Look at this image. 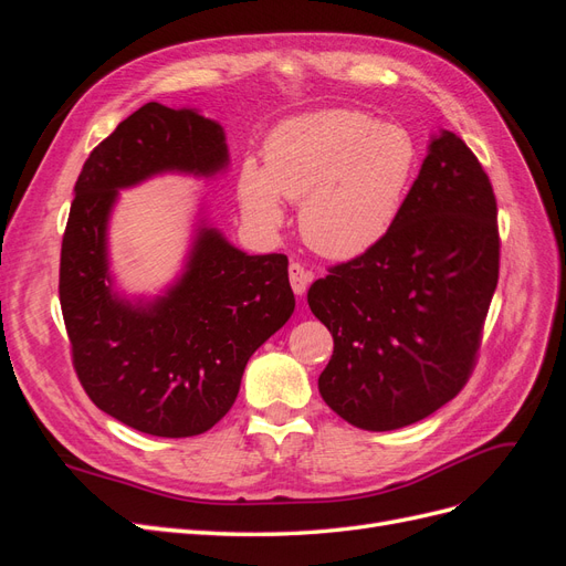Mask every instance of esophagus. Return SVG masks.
Returning <instances> with one entry per match:
<instances>
[{"instance_id":"1","label":"esophagus","mask_w":566,"mask_h":566,"mask_svg":"<svg viewBox=\"0 0 566 566\" xmlns=\"http://www.w3.org/2000/svg\"><path fill=\"white\" fill-rule=\"evenodd\" d=\"M287 276H290V285H293V293L295 295H304L306 293V285H310V281H312V273L306 271L300 262H290Z\"/></svg>"}]
</instances>
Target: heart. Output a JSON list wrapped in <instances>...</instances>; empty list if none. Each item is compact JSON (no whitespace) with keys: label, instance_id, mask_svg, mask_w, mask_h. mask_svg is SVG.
Returning a JSON list of instances; mask_svg holds the SVG:
<instances>
[{"label":"heart","instance_id":"b5f03b06","mask_svg":"<svg viewBox=\"0 0 566 566\" xmlns=\"http://www.w3.org/2000/svg\"><path fill=\"white\" fill-rule=\"evenodd\" d=\"M418 142L397 123L358 111H318L271 134L264 165L248 158L238 200L262 227L283 221V198L302 200L304 241L333 260L378 245L397 221L418 169Z\"/></svg>","mask_w":566,"mask_h":566}]
</instances>
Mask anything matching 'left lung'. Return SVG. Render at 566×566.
I'll return each instance as SVG.
<instances>
[{"mask_svg":"<svg viewBox=\"0 0 566 566\" xmlns=\"http://www.w3.org/2000/svg\"><path fill=\"white\" fill-rule=\"evenodd\" d=\"M495 214L482 163L443 129L389 233L310 287L335 342L318 391L342 420L399 430L468 385L499 285Z\"/></svg>","mask_w":566,"mask_h":566,"instance_id":"1","label":"left lung"}]
</instances>
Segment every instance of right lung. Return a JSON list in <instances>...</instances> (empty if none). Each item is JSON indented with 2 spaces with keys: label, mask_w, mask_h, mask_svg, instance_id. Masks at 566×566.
I'll list each match as a JSON object with an SVG mask.
<instances>
[{
  "label": "right lung",
  "mask_w": 566,
  "mask_h": 566,
  "mask_svg": "<svg viewBox=\"0 0 566 566\" xmlns=\"http://www.w3.org/2000/svg\"><path fill=\"white\" fill-rule=\"evenodd\" d=\"M224 132L191 108L142 106L84 163L61 245L59 297L77 380L132 430L196 437L229 413L248 358L295 310L285 254H245L200 229L179 283L146 306L111 290L106 224L117 188L150 175H214Z\"/></svg>",
  "instance_id": "right-lung-1"
}]
</instances>
